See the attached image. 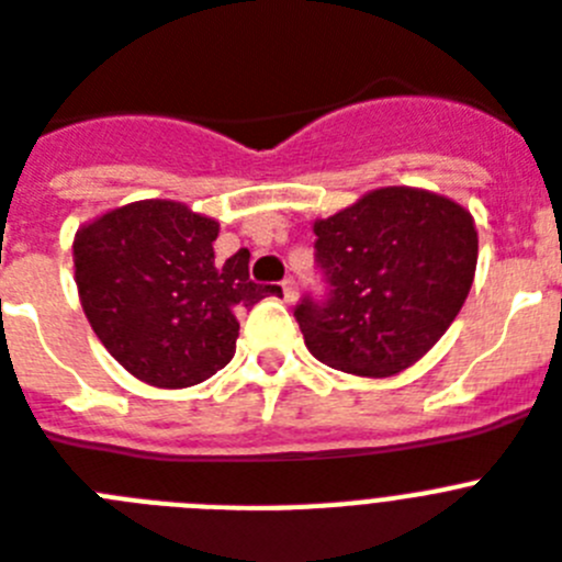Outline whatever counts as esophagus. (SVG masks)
Instances as JSON below:
<instances>
[{
	"label": "esophagus",
	"mask_w": 562,
	"mask_h": 562,
	"mask_svg": "<svg viewBox=\"0 0 562 562\" xmlns=\"http://www.w3.org/2000/svg\"><path fill=\"white\" fill-rule=\"evenodd\" d=\"M280 285H282V296H285V303H294V300H296V282L291 280V277H285Z\"/></svg>",
	"instance_id": "obj_1"
}]
</instances>
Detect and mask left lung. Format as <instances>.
<instances>
[{
    "instance_id": "obj_1",
    "label": "left lung",
    "mask_w": 562,
    "mask_h": 562,
    "mask_svg": "<svg viewBox=\"0 0 562 562\" xmlns=\"http://www.w3.org/2000/svg\"><path fill=\"white\" fill-rule=\"evenodd\" d=\"M323 294L294 308L308 351L337 371L391 376L446 334L477 268V228L457 202L380 188L314 225Z\"/></svg>"
}]
</instances>
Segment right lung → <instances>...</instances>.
<instances>
[{"label":"right lung","mask_w":562,"mask_h":562,"mask_svg":"<svg viewBox=\"0 0 562 562\" xmlns=\"http://www.w3.org/2000/svg\"><path fill=\"white\" fill-rule=\"evenodd\" d=\"M220 225L171 200H145L99 216L74 239L85 317L120 366L159 389H186L225 369L243 308L280 285L248 277L237 251L214 259Z\"/></svg>","instance_id":"obj_1"}]
</instances>
